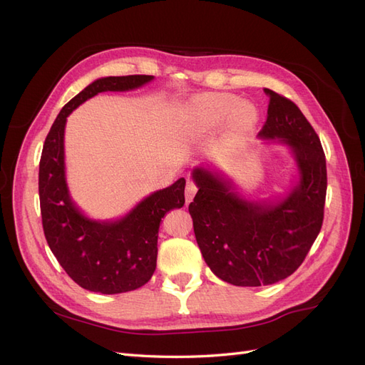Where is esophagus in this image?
I'll return each instance as SVG.
<instances>
[{
	"label": "esophagus",
	"instance_id": "1",
	"mask_svg": "<svg viewBox=\"0 0 365 365\" xmlns=\"http://www.w3.org/2000/svg\"><path fill=\"white\" fill-rule=\"evenodd\" d=\"M196 192H197V187L195 185V182H192V181H187V184H185V202L187 204H190L192 201H193V197H195V195H196Z\"/></svg>",
	"mask_w": 365,
	"mask_h": 365
}]
</instances>
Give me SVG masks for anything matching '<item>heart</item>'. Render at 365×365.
I'll return each instance as SVG.
<instances>
[{
  "label": "heart",
  "instance_id": "b5f03b06",
  "mask_svg": "<svg viewBox=\"0 0 365 365\" xmlns=\"http://www.w3.org/2000/svg\"><path fill=\"white\" fill-rule=\"evenodd\" d=\"M189 120L192 129L208 134L227 123L233 137H242L257 125V108L230 93H207L192 98L189 103Z\"/></svg>",
  "mask_w": 365,
  "mask_h": 365
}]
</instances>
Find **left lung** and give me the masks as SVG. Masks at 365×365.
Segmentation results:
<instances>
[{
  "instance_id": "8db88e82",
  "label": "left lung",
  "mask_w": 365,
  "mask_h": 365,
  "mask_svg": "<svg viewBox=\"0 0 365 365\" xmlns=\"http://www.w3.org/2000/svg\"><path fill=\"white\" fill-rule=\"evenodd\" d=\"M267 123L259 138L286 146L297 180L288 192L252 200L210 164L192 170L197 187L189 212L195 237L208 268L236 286L277 283L303 263L324 216L326 157L314 128L298 106L264 88Z\"/></svg>"
}]
</instances>
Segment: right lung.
I'll list each match as a JSON object with an SVG mask.
<instances>
[{
	"mask_svg": "<svg viewBox=\"0 0 365 365\" xmlns=\"http://www.w3.org/2000/svg\"><path fill=\"white\" fill-rule=\"evenodd\" d=\"M153 76H108L94 81L65 105L43 143L39 163V201L47 244L61 267L83 289L121 294L141 288L157 268L161 217L185 202V180L141 200L117 219L86 216L71 197L65 175L67 117L88 98L106 91H132Z\"/></svg>",
	"mask_w": 365,
	"mask_h": 365,
	"instance_id": "right-lung-1",
	"label": "right lung"
}]
</instances>
